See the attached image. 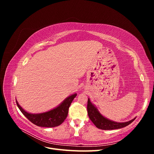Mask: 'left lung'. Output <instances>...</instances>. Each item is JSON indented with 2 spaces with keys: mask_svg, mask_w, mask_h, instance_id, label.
Instances as JSON below:
<instances>
[{
  "mask_svg": "<svg viewBox=\"0 0 154 154\" xmlns=\"http://www.w3.org/2000/svg\"><path fill=\"white\" fill-rule=\"evenodd\" d=\"M87 112L88 116L92 122L95 125L97 128L101 130H114L119 129L127 127L128 125L132 123L136 118L127 122L118 123L113 121L106 118L103 116H102L97 109L93 105L89 98H88L87 102Z\"/></svg>",
  "mask_w": 154,
  "mask_h": 154,
  "instance_id": "1",
  "label": "left lung"
}]
</instances>
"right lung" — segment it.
I'll list each match as a JSON object with an SVG mask.
<instances>
[{"mask_svg":"<svg viewBox=\"0 0 154 154\" xmlns=\"http://www.w3.org/2000/svg\"><path fill=\"white\" fill-rule=\"evenodd\" d=\"M76 95V93H74V94L68 96L63 101L62 103H60L56 108L45 112L40 114H31L27 112L22 108L17 100L16 102L18 109L22 112V113L31 123L42 127H55L61 125L66 119L69 106Z\"/></svg>","mask_w":154,"mask_h":154,"instance_id":"right-lung-1","label":"right lung"}]
</instances>
